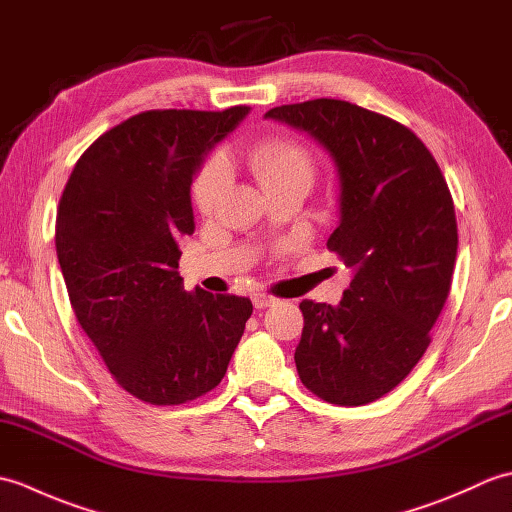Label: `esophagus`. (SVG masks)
Returning <instances> with one entry per match:
<instances>
[{"label":"esophagus","instance_id":"34e87169","mask_svg":"<svg viewBox=\"0 0 512 512\" xmlns=\"http://www.w3.org/2000/svg\"><path fill=\"white\" fill-rule=\"evenodd\" d=\"M277 299L273 297V295H266V292H255L253 295V306L257 308V310H264V308H268V306H273Z\"/></svg>","mask_w":512,"mask_h":512}]
</instances>
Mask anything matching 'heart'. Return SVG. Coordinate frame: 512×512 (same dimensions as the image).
Wrapping results in <instances>:
<instances>
[{"mask_svg":"<svg viewBox=\"0 0 512 512\" xmlns=\"http://www.w3.org/2000/svg\"><path fill=\"white\" fill-rule=\"evenodd\" d=\"M246 162L266 193L306 184L314 178V160L306 145L288 136H270L246 151ZM228 187V165L222 156H211L198 169L191 184V198L200 213H211Z\"/></svg>","mask_w":512,"mask_h":512,"instance_id":"1","label":"heart"}]
</instances>
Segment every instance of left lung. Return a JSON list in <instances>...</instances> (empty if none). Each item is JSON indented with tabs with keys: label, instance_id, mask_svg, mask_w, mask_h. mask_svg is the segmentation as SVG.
<instances>
[{
	"label": "left lung",
	"instance_id": "left-lung-1",
	"mask_svg": "<svg viewBox=\"0 0 512 512\" xmlns=\"http://www.w3.org/2000/svg\"><path fill=\"white\" fill-rule=\"evenodd\" d=\"M266 118L330 151L341 220L328 248L354 270L339 306L299 303V378L332 405H367L405 380L431 343L458 255L451 191L422 140L383 114L314 99Z\"/></svg>",
	"mask_w": 512,
	"mask_h": 512
}]
</instances>
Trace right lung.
Instances as JSON below:
<instances>
[{
    "label": "right lung",
    "instance_id": "obj_1",
    "mask_svg": "<svg viewBox=\"0 0 512 512\" xmlns=\"http://www.w3.org/2000/svg\"><path fill=\"white\" fill-rule=\"evenodd\" d=\"M246 114L140 112L83 151L59 200L54 244L76 321L116 383L149 405L220 385L253 314L246 297L187 292L178 273L193 173Z\"/></svg>",
    "mask_w": 512,
    "mask_h": 512
}]
</instances>
